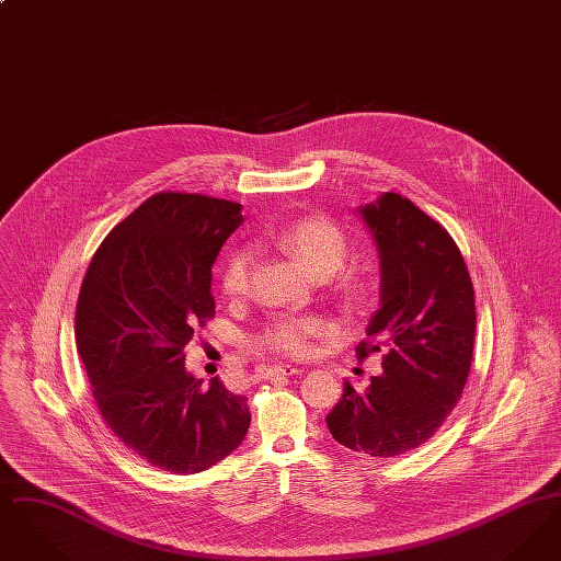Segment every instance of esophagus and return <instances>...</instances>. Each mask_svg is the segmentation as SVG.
Segmentation results:
<instances>
[{
    "label": "esophagus",
    "mask_w": 561,
    "mask_h": 561,
    "mask_svg": "<svg viewBox=\"0 0 561 561\" xmlns=\"http://www.w3.org/2000/svg\"><path fill=\"white\" fill-rule=\"evenodd\" d=\"M302 373L300 368H296L293 364H275V366H265L261 368V374L268 378V376H294V374Z\"/></svg>",
    "instance_id": "34e87169"
}]
</instances>
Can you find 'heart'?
Instances as JSON below:
<instances>
[{
	"label": "heart",
	"instance_id": "heart-1",
	"mask_svg": "<svg viewBox=\"0 0 561 561\" xmlns=\"http://www.w3.org/2000/svg\"><path fill=\"white\" fill-rule=\"evenodd\" d=\"M271 241L300 265L318 277H330L347 261L348 240L345 231L323 216H305L290 225L277 229ZM252 250L233 248L218 273L220 293L227 298H241L250 288ZM341 290L357 300L366 294V284L359 279L343 282ZM332 330L330 321L316 316H279L254 339V345L271 353L288 357H307L313 353L318 339Z\"/></svg>",
	"mask_w": 561,
	"mask_h": 561
}]
</instances>
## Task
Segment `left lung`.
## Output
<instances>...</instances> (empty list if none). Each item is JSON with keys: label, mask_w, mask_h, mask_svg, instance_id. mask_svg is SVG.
Segmentation results:
<instances>
[{"label": "left lung", "mask_w": 561, "mask_h": 561, "mask_svg": "<svg viewBox=\"0 0 561 561\" xmlns=\"http://www.w3.org/2000/svg\"><path fill=\"white\" fill-rule=\"evenodd\" d=\"M359 214L380 259V309L355 353L382 351L366 391L345 380L325 416L353 453L391 458L425 444L467 385L476 339V296L450 233L400 193H382Z\"/></svg>", "instance_id": "left-lung-1"}]
</instances>
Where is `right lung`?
<instances>
[{"mask_svg":"<svg viewBox=\"0 0 561 561\" xmlns=\"http://www.w3.org/2000/svg\"><path fill=\"white\" fill-rule=\"evenodd\" d=\"M241 204L161 191L108 233L81 282L76 343L103 421L134 454L199 473L250 427L248 398L185 368L195 325L214 318L213 265Z\"/></svg>","mask_w":561,"mask_h":561,"instance_id":"add662e5","label":"right lung"}]
</instances>
